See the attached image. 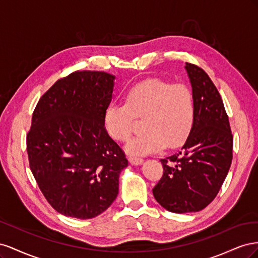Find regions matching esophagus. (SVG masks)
I'll list each match as a JSON object with an SVG mask.
<instances>
[{"instance_id":"34e87169","label":"esophagus","mask_w":258,"mask_h":258,"mask_svg":"<svg viewBox=\"0 0 258 258\" xmlns=\"http://www.w3.org/2000/svg\"><path fill=\"white\" fill-rule=\"evenodd\" d=\"M143 161L144 160L141 157H135V156H130V157H129V162L131 163V165H136V166L142 165Z\"/></svg>"}]
</instances>
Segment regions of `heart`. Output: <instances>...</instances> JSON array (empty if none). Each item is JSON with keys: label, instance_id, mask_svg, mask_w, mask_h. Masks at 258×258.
Masks as SVG:
<instances>
[{"label": "heart", "instance_id": "heart-1", "mask_svg": "<svg viewBox=\"0 0 258 258\" xmlns=\"http://www.w3.org/2000/svg\"><path fill=\"white\" fill-rule=\"evenodd\" d=\"M135 118H143L144 131L127 144L131 155L159 152L166 144L177 147L189 137L196 119V100L189 86L150 79L129 88L123 103L112 104L104 113V127L117 142H127Z\"/></svg>", "mask_w": 258, "mask_h": 258}]
</instances>
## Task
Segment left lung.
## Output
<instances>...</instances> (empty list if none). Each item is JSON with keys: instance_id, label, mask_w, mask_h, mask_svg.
<instances>
[{"instance_id": "obj_1", "label": "left lung", "mask_w": 258, "mask_h": 258, "mask_svg": "<svg viewBox=\"0 0 258 258\" xmlns=\"http://www.w3.org/2000/svg\"><path fill=\"white\" fill-rule=\"evenodd\" d=\"M196 119L181 150L160 159L163 174L155 199L173 213L198 212L214 200L229 171L233 138L220 92L201 68L186 62Z\"/></svg>"}]
</instances>
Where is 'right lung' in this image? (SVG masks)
<instances>
[{
  "mask_svg": "<svg viewBox=\"0 0 258 258\" xmlns=\"http://www.w3.org/2000/svg\"><path fill=\"white\" fill-rule=\"evenodd\" d=\"M114 80L105 72L75 71L34 108L27 135L30 169L48 204L66 216L96 217L118 195L128 160L104 127Z\"/></svg>",
  "mask_w": 258,
  "mask_h": 258,
  "instance_id": "1",
  "label": "right lung"
}]
</instances>
